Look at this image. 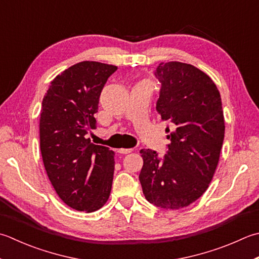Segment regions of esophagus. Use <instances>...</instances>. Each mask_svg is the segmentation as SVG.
I'll return each instance as SVG.
<instances>
[{
    "instance_id": "esophagus-1",
    "label": "esophagus",
    "mask_w": 259,
    "mask_h": 259,
    "mask_svg": "<svg viewBox=\"0 0 259 259\" xmlns=\"http://www.w3.org/2000/svg\"><path fill=\"white\" fill-rule=\"evenodd\" d=\"M134 149L133 148H121V149H119L118 151L120 154H129V153H131V151H133Z\"/></svg>"
}]
</instances>
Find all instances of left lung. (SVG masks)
Returning <instances> with one entry per match:
<instances>
[{
    "mask_svg": "<svg viewBox=\"0 0 259 259\" xmlns=\"http://www.w3.org/2000/svg\"><path fill=\"white\" fill-rule=\"evenodd\" d=\"M155 76L161 84L156 110L173 131L163 158L140 150L139 181L147 201L179 210L199 199L212 181L225 138L224 111L213 80L193 65L160 63Z\"/></svg>",
    "mask_w": 259,
    "mask_h": 259,
    "instance_id": "left-lung-1",
    "label": "left lung"
}]
</instances>
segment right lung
I'll use <instances>...</instances> for the list:
<instances>
[{
	"label": "right lung",
	"instance_id": "right-lung-1",
	"mask_svg": "<svg viewBox=\"0 0 259 259\" xmlns=\"http://www.w3.org/2000/svg\"><path fill=\"white\" fill-rule=\"evenodd\" d=\"M116 66L80 62L56 76L40 114V150L56 193L77 211L94 212L108 201L114 153L85 135L96 128L94 114L106 80Z\"/></svg>",
	"mask_w": 259,
	"mask_h": 259
}]
</instances>
